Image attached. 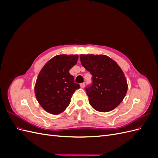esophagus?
Returning a JSON list of instances; mask_svg holds the SVG:
<instances>
[{"label": "esophagus", "instance_id": "esophagus-1", "mask_svg": "<svg viewBox=\"0 0 158 158\" xmlns=\"http://www.w3.org/2000/svg\"><path fill=\"white\" fill-rule=\"evenodd\" d=\"M80 87L82 88H84L85 87V84H84V83H82V84H80Z\"/></svg>", "mask_w": 158, "mask_h": 158}]
</instances>
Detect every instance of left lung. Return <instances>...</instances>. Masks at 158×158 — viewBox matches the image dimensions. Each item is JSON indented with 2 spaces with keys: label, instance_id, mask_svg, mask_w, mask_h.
<instances>
[{
  "label": "left lung",
  "instance_id": "obj_1",
  "mask_svg": "<svg viewBox=\"0 0 158 158\" xmlns=\"http://www.w3.org/2000/svg\"><path fill=\"white\" fill-rule=\"evenodd\" d=\"M80 59L92 76V84L85 89L91 106L100 112H109L116 108L128 89L121 69L106 55H80Z\"/></svg>",
  "mask_w": 158,
  "mask_h": 158
}]
</instances>
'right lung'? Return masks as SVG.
Masks as SVG:
<instances>
[{"instance_id":"obj_1","label":"right lung","mask_w":158,"mask_h":158,"mask_svg":"<svg viewBox=\"0 0 158 158\" xmlns=\"http://www.w3.org/2000/svg\"><path fill=\"white\" fill-rule=\"evenodd\" d=\"M78 55H56L45 64L35 86L37 100L46 111L58 114L63 112L80 85L74 82L69 70L77 63Z\"/></svg>"}]
</instances>
